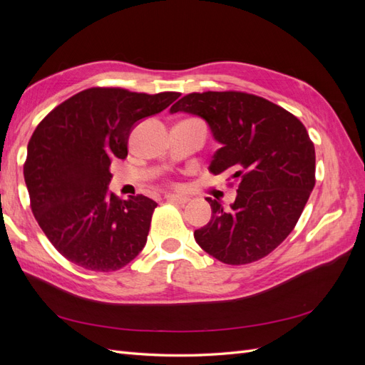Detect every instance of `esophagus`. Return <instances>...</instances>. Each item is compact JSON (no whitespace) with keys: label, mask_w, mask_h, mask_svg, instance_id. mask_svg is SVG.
Masks as SVG:
<instances>
[{"label":"esophagus","mask_w":365,"mask_h":365,"mask_svg":"<svg viewBox=\"0 0 365 365\" xmlns=\"http://www.w3.org/2000/svg\"><path fill=\"white\" fill-rule=\"evenodd\" d=\"M164 197H165V201H169V202H175V204H181V205H184V204L189 202V197H187V196H182V195L168 193V195H165Z\"/></svg>","instance_id":"34e87169"}]
</instances>
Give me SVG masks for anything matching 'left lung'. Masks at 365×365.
<instances>
[{
    "label": "left lung",
    "mask_w": 365,
    "mask_h": 365,
    "mask_svg": "<svg viewBox=\"0 0 365 365\" xmlns=\"http://www.w3.org/2000/svg\"><path fill=\"white\" fill-rule=\"evenodd\" d=\"M207 121L220 148L208 169L239 178L228 208L207 197L212 219L195 230L205 252L228 264L256 262L289 236L315 185V148L303 123L275 103L237 91L192 93L170 114Z\"/></svg>",
    "instance_id": "left-lung-1"
}]
</instances>
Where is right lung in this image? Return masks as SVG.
Listing matches in <instances>:
<instances>
[{"mask_svg": "<svg viewBox=\"0 0 365 365\" xmlns=\"http://www.w3.org/2000/svg\"><path fill=\"white\" fill-rule=\"evenodd\" d=\"M180 96L90 88L38 125L27 146L24 180L33 215L65 259L109 272L145 248L157 202L109 193V165L128 157V138L138 121L164 111Z\"/></svg>", "mask_w": 365, "mask_h": 365, "instance_id": "add662e5", "label": "right lung"}]
</instances>
